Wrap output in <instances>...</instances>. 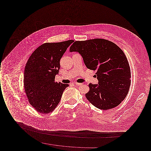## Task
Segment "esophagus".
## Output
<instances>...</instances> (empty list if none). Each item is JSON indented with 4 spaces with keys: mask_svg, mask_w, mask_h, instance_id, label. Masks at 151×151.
<instances>
[{
    "mask_svg": "<svg viewBox=\"0 0 151 151\" xmlns=\"http://www.w3.org/2000/svg\"><path fill=\"white\" fill-rule=\"evenodd\" d=\"M75 84L77 86H81V83H75Z\"/></svg>",
    "mask_w": 151,
    "mask_h": 151,
    "instance_id": "34e87169",
    "label": "esophagus"
}]
</instances>
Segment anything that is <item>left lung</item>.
<instances>
[{
	"label": "left lung",
	"instance_id": "8db88e82",
	"mask_svg": "<svg viewBox=\"0 0 151 151\" xmlns=\"http://www.w3.org/2000/svg\"><path fill=\"white\" fill-rule=\"evenodd\" d=\"M70 51L78 52L86 67L96 71L99 84H89L87 100L101 110L119 105L129 92L131 77L128 60L121 49L107 40L95 38L74 42Z\"/></svg>",
	"mask_w": 151,
	"mask_h": 151
}]
</instances>
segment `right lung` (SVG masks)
Segmentation results:
<instances>
[{
	"mask_svg": "<svg viewBox=\"0 0 151 151\" xmlns=\"http://www.w3.org/2000/svg\"><path fill=\"white\" fill-rule=\"evenodd\" d=\"M73 42H46L37 47L26 64L24 86L30 104L38 113L52 112L59 103L68 84L55 81L60 69V60Z\"/></svg>",
	"mask_w": 151,
	"mask_h": 151,
	"instance_id": "add662e5",
	"label": "right lung"
}]
</instances>
